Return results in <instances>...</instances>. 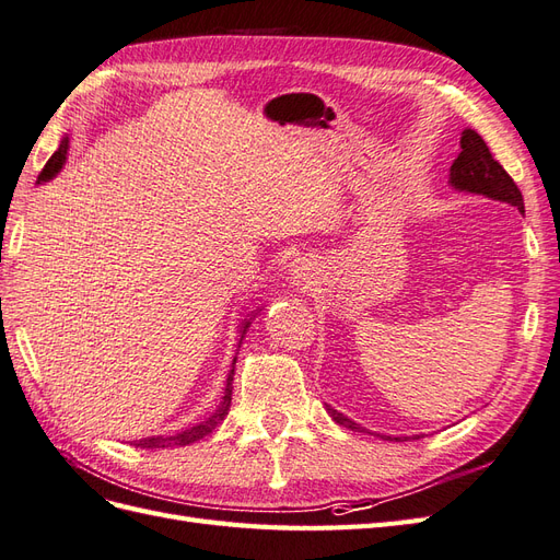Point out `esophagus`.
I'll return each instance as SVG.
<instances>
[{
	"instance_id": "1",
	"label": "esophagus",
	"mask_w": 560,
	"mask_h": 560,
	"mask_svg": "<svg viewBox=\"0 0 560 560\" xmlns=\"http://www.w3.org/2000/svg\"><path fill=\"white\" fill-rule=\"evenodd\" d=\"M318 279V265L312 258H298L291 265V281L300 289H312Z\"/></svg>"
}]
</instances>
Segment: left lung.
<instances>
[{"label": "left lung", "mask_w": 560, "mask_h": 560, "mask_svg": "<svg viewBox=\"0 0 560 560\" xmlns=\"http://www.w3.org/2000/svg\"><path fill=\"white\" fill-rule=\"evenodd\" d=\"M459 148H462V152L457 154V159L451 166V185L459 191H471V195H483L488 199L516 206L521 213H525L521 189L516 187L514 178H511V175L502 168V164L494 162V156L490 154L486 140L476 131L467 129V131H462ZM326 410L338 424H342L351 431H357V429L365 431L357 422L345 418V415L335 408L326 406ZM382 439L392 441V436H382ZM396 441H401V439H396Z\"/></svg>", "instance_id": "8db88e82"}]
</instances>
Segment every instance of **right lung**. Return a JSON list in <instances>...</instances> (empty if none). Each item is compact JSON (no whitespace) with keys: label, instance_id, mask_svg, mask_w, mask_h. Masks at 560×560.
Returning a JSON list of instances; mask_svg holds the SVG:
<instances>
[{"label":"right lung","instance_id":"right-lung-1","mask_svg":"<svg viewBox=\"0 0 560 560\" xmlns=\"http://www.w3.org/2000/svg\"><path fill=\"white\" fill-rule=\"evenodd\" d=\"M68 145H70V138L66 136V138L60 140L58 152H54V156L49 159V162H46V166H44V171H42V175H39V183L51 180L54 175L62 168V164H66ZM248 326H250V322H244L242 330H238L236 351H238V347H242V340H244V335H246ZM234 361H236V359H234ZM232 380H234V369H232L230 375H228V387H225V396H222V404H220V408L211 415V418H206L203 422H199V424H195V427H189V429L180 431V434H173V436H150V439L136 441L138 448H175V445H189V443H195V441H199V439H203V436H209L211 431H213L222 420H225V415H228V410H230V404H232Z\"/></svg>","mask_w":560,"mask_h":560}]
</instances>
